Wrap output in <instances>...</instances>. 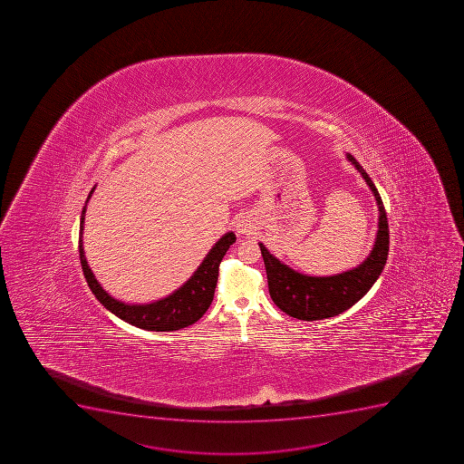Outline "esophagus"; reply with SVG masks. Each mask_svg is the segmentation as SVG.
Returning a JSON list of instances; mask_svg holds the SVG:
<instances>
[{"instance_id":"34e87169","label":"esophagus","mask_w":464,"mask_h":464,"mask_svg":"<svg viewBox=\"0 0 464 464\" xmlns=\"http://www.w3.org/2000/svg\"><path fill=\"white\" fill-rule=\"evenodd\" d=\"M254 228H256V227H254L253 222H251L246 216H242V218H239L237 222H236V229H237V233H240V235H251Z\"/></svg>"}]
</instances>
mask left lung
Segmentation results:
<instances>
[{
    "label": "left lung",
    "mask_w": 464,
    "mask_h": 464,
    "mask_svg": "<svg viewBox=\"0 0 464 464\" xmlns=\"http://www.w3.org/2000/svg\"><path fill=\"white\" fill-rule=\"evenodd\" d=\"M346 159L355 166L362 179H366L380 210L375 244L362 265L337 276H304L281 263L267 251L265 245L258 244L266 267L272 301L281 312L301 321H321L326 317L337 316L353 307L378 280L389 256V222L380 193L362 165L351 154H346Z\"/></svg>",
    "instance_id": "8db88e82"
}]
</instances>
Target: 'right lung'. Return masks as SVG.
<instances>
[{
  "label": "right lung",
  "mask_w": 464,
  "mask_h": 464,
  "mask_svg": "<svg viewBox=\"0 0 464 464\" xmlns=\"http://www.w3.org/2000/svg\"><path fill=\"white\" fill-rule=\"evenodd\" d=\"M95 188L89 192L88 199L82 211L80 219V262L83 267L84 278L89 287L95 295V298L115 316L131 325L148 331H175L192 325L201 319L202 314L210 307L215 296L216 283L219 276V265L229 246L235 244L236 235L229 231L222 236L215 246L208 251L206 258L198 266L193 276L184 283L174 294L168 295L166 298L159 299L150 304H125L115 299L102 289L93 272L89 267L88 260L84 257L83 249V224L88 201L92 197Z\"/></svg>",
  "instance_id": "1"
}]
</instances>
